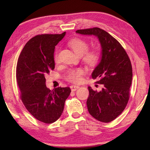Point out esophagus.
I'll list each match as a JSON object with an SVG mask.
<instances>
[{
  "mask_svg": "<svg viewBox=\"0 0 150 150\" xmlns=\"http://www.w3.org/2000/svg\"><path fill=\"white\" fill-rule=\"evenodd\" d=\"M70 88L71 89V91H76L77 89H78L79 88V86H74V85H72V86H71Z\"/></svg>",
  "mask_w": 150,
  "mask_h": 150,
  "instance_id": "34e87169",
  "label": "esophagus"
}]
</instances>
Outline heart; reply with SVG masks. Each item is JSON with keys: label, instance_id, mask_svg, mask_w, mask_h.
Wrapping results in <instances>:
<instances>
[{"label": "heart", "instance_id": "obj_1", "mask_svg": "<svg viewBox=\"0 0 150 150\" xmlns=\"http://www.w3.org/2000/svg\"><path fill=\"white\" fill-rule=\"evenodd\" d=\"M70 47L72 49L76 55L78 56H83V61L86 64L93 66H94L98 62L99 59V54L96 50H93L87 52L89 49V45L85 40L76 38L71 40L68 42ZM57 56L55 55V59L57 60ZM84 74L83 69H79L71 70L68 72L67 76V79L73 83H80L83 81L82 76Z\"/></svg>", "mask_w": 150, "mask_h": 150}]
</instances>
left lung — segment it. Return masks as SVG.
<instances>
[{
	"mask_svg": "<svg viewBox=\"0 0 150 150\" xmlns=\"http://www.w3.org/2000/svg\"><path fill=\"white\" fill-rule=\"evenodd\" d=\"M76 33L94 35L101 45V59L92 72V78L103 84L100 91L89 86L87 106L89 114L97 120L109 122L123 111L129 97L132 66L120 43L107 32L94 28L78 30Z\"/></svg>",
	"mask_w": 150,
	"mask_h": 150,
	"instance_id": "obj_1",
	"label": "left lung"
}]
</instances>
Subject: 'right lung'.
<instances>
[{"mask_svg": "<svg viewBox=\"0 0 150 150\" xmlns=\"http://www.w3.org/2000/svg\"><path fill=\"white\" fill-rule=\"evenodd\" d=\"M65 35L66 32L35 36L26 43L17 61L16 79L22 101L35 118L47 124L59 118L71 92L69 87L50 90L45 78L54 69V49Z\"/></svg>", "mask_w": 150, "mask_h": 150, "instance_id": "right-lung-1", "label": "right lung"}]
</instances>
